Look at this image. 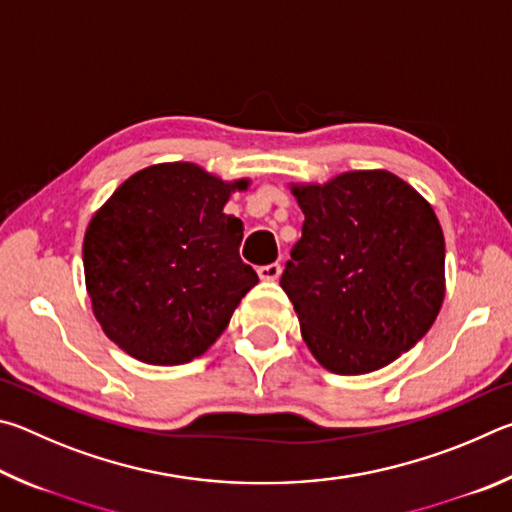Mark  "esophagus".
<instances>
[{"mask_svg":"<svg viewBox=\"0 0 512 512\" xmlns=\"http://www.w3.org/2000/svg\"><path fill=\"white\" fill-rule=\"evenodd\" d=\"M257 273H259V277H262V280H277V277H280V273H282V266L273 262V264L259 266Z\"/></svg>","mask_w":512,"mask_h":512,"instance_id":"esophagus-1","label":"esophagus"}]
</instances>
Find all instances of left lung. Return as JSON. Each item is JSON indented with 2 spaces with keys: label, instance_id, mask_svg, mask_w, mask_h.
Listing matches in <instances>:
<instances>
[{
  "label": "left lung",
  "instance_id": "8db88e82",
  "mask_svg": "<svg viewBox=\"0 0 512 512\" xmlns=\"http://www.w3.org/2000/svg\"><path fill=\"white\" fill-rule=\"evenodd\" d=\"M305 223L280 287L302 341L336 375L409 352L445 300V237L424 196L384 169L293 183Z\"/></svg>",
  "mask_w": 512,
  "mask_h": 512
}]
</instances>
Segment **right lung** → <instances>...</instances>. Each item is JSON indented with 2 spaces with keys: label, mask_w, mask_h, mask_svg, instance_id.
Masks as SVG:
<instances>
[{
  "label": "right lung",
  "mask_w": 512,
  "mask_h": 512,
  "mask_svg": "<svg viewBox=\"0 0 512 512\" xmlns=\"http://www.w3.org/2000/svg\"><path fill=\"white\" fill-rule=\"evenodd\" d=\"M248 180H223L194 162L133 173L85 230L83 271L108 339L151 366L201 357L259 282L241 262L244 223L225 214Z\"/></svg>",
  "instance_id": "obj_1"
}]
</instances>
